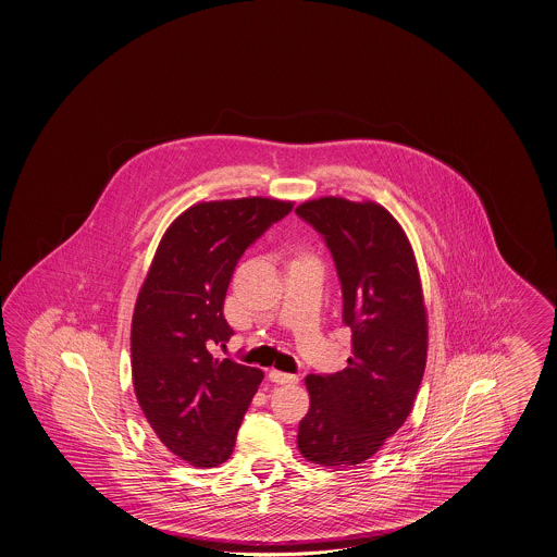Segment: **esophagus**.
<instances>
[{"mask_svg":"<svg viewBox=\"0 0 557 557\" xmlns=\"http://www.w3.org/2000/svg\"><path fill=\"white\" fill-rule=\"evenodd\" d=\"M269 379L272 382H276V384H297L299 382L297 374H286V372H281V370H271Z\"/></svg>","mask_w":557,"mask_h":557,"instance_id":"obj_1","label":"esophagus"}]
</instances>
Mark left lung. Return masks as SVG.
<instances>
[{
  "label": "left lung",
  "instance_id": "obj_1",
  "mask_svg": "<svg viewBox=\"0 0 557 557\" xmlns=\"http://www.w3.org/2000/svg\"><path fill=\"white\" fill-rule=\"evenodd\" d=\"M330 248L351 330L348 366L309 374L302 458L348 468L372 458L413 409L428 360V315L413 248L397 220L372 201L321 197L295 209Z\"/></svg>",
  "mask_w": 557,
  "mask_h": 557
}]
</instances>
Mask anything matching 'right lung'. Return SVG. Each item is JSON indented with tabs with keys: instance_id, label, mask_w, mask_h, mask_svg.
Returning <instances> with one entry per match:
<instances>
[{
	"instance_id": "right-lung-1",
	"label": "right lung",
	"mask_w": 557,
	"mask_h": 557,
	"mask_svg": "<svg viewBox=\"0 0 557 557\" xmlns=\"http://www.w3.org/2000/svg\"><path fill=\"white\" fill-rule=\"evenodd\" d=\"M290 201L244 197L181 213L160 239L132 318V379L150 428L181 460L213 468L234 451L262 370L215 358L239 258Z\"/></svg>"
}]
</instances>
